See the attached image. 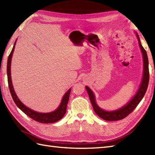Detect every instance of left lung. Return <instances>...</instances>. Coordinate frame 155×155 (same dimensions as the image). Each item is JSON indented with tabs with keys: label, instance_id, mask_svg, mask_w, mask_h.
<instances>
[{
	"label": "left lung",
	"instance_id": "8db88e82",
	"mask_svg": "<svg viewBox=\"0 0 155 155\" xmlns=\"http://www.w3.org/2000/svg\"><path fill=\"white\" fill-rule=\"evenodd\" d=\"M138 41H139V44L140 46V50L142 51L143 57V62H144V71H143V77L142 80V83H141L140 87L139 88V91H138L137 93L135 96L133 97V98L131 100L129 103L127 105H125L123 108H120L117 110L108 112V111H104L102 110L101 108L97 106L95 101L94 95L93 92L88 87H86V89L87 91V93L89 96L90 100L91 102V104L93 105V109L95 113L98 115V117H101L103 119L108 121H114V120H122L127 117L128 114H130L134 110L137 105L139 104L140 101L143 99L144 94L146 93V91L147 90L148 85H149V60H148V57L146 51L143 47L142 45L140 43V39L139 37V35L137 34Z\"/></svg>",
	"mask_w": 155,
	"mask_h": 155
}]
</instances>
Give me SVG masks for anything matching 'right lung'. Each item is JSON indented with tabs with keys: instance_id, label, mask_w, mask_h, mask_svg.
I'll list each match as a JSON object with an SVG mask.
<instances>
[{
	"instance_id": "add662e5",
	"label": "right lung",
	"mask_w": 155,
	"mask_h": 155,
	"mask_svg": "<svg viewBox=\"0 0 155 155\" xmlns=\"http://www.w3.org/2000/svg\"><path fill=\"white\" fill-rule=\"evenodd\" d=\"M16 41L15 42L14 47H13L12 51L11 54H9L8 58V62H7V77H8V87L10 92H11V96L13 101H14L15 103L16 104L20 109H21L23 113H25L28 116L32 119H33L35 121H37L38 123H55L59 120H61V118L64 117V114L67 112V104L69 100V95L71 93V89H69L64 96L63 97L61 101V103L60 106L57 108V110L51 112L49 113H40L38 112H35L32 110L31 108L27 107L25 105L23 104L21 101L18 99V98L16 96L15 92L14 91V88L12 87V81H11V59L12 57L13 52L15 50Z\"/></svg>"
}]
</instances>
